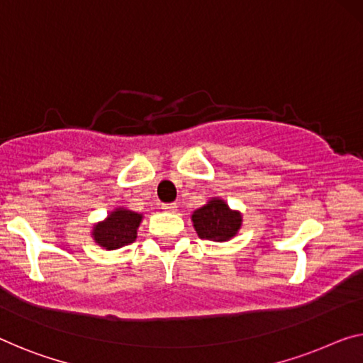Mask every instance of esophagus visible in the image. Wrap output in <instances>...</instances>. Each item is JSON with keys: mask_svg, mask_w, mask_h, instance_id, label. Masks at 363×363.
Instances as JSON below:
<instances>
[{"mask_svg": "<svg viewBox=\"0 0 363 363\" xmlns=\"http://www.w3.org/2000/svg\"><path fill=\"white\" fill-rule=\"evenodd\" d=\"M177 208L178 206L175 203H170V204H164L162 209L165 211V213H177Z\"/></svg>", "mask_w": 363, "mask_h": 363, "instance_id": "34e87169", "label": "esophagus"}]
</instances>
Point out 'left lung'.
Listing matches in <instances>:
<instances>
[{
  "instance_id": "8db88e82",
  "label": "left lung",
  "mask_w": 363,
  "mask_h": 363,
  "mask_svg": "<svg viewBox=\"0 0 363 363\" xmlns=\"http://www.w3.org/2000/svg\"><path fill=\"white\" fill-rule=\"evenodd\" d=\"M191 222L198 235L211 242H228L242 228L243 216L230 209L222 198H211L204 206L193 211Z\"/></svg>"
}]
</instances>
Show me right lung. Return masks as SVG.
<instances>
[{"label":"right lung","instance_id":"add662e5","mask_svg":"<svg viewBox=\"0 0 363 363\" xmlns=\"http://www.w3.org/2000/svg\"><path fill=\"white\" fill-rule=\"evenodd\" d=\"M143 219L144 216L135 211L116 208L104 220L94 224L91 235L104 250H118L135 242Z\"/></svg>","mask_w":363,"mask_h":363}]
</instances>
